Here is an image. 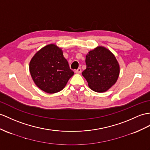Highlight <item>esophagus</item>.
Instances as JSON below:
<instances>
[{
	"mask_svg": "<svg viewBox=\"0 0 150 150\" xmlns=\"http://www.w3.org/2000/svg\"><path fill=\"white\" fill-rule=\"evenodd\" d=\"M81 69L80 67L75 70V73H76V74H79V73H81Z\"/></svg>",
	"mask_w": 150,
	"mask_h": 150,
	"instance_id": "esophagus-1",
	"label": "esophagus"
}]
</instances>
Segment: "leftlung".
I'll return each instance as SVG.
<instances>
[{"mask_svg": "<svg viewBox=\"0 0 150 150\" xmlns=\"http://www.w3.org/2000/svg\"><path fill=\"white\" fill-rule=\"evenodd\" d=\"M86 68L82 72L90 89L102 93L117 81L120 65L115 56L104 46H97L86 55Z\"/></svg>", "mask_w": 150, "mask_h": 150, "instance_id": "left-lung-1", "label": "left lung"}]
</instances>
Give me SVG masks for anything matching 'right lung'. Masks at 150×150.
I'll return each mask as SVG.
<instances>
[{
  "label": "right lung",
  "instance_id": "add662e5",
  "mask_svg": "<svg viewBox=\"0 0 150 150\" xmlns=\"http://www.w3.org/2000/svg\"><path fill=\"white\" fill-rule=\"evenodd\" d=\"M29 71L35 85L47 93L63 90L74 75L62 50L54 44L45 46L34 54L29 64Z\"/></svg>",
  "mask_w": 150,
  "mask_h": 150
}]
</instances>
